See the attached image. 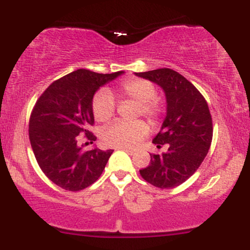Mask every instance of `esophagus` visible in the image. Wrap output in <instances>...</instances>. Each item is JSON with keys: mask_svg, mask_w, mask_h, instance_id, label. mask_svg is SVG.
Returning a JSON list of instances; mask_svg holds the SVG:
<instances>
[{"mask_svg": "<svg viewBox=\"0 0 250 250\" xmlns=\"http://www.w3.org/2000/svg\"><path fill=\"white\" fill-rule=\"evenodd\" d=\"M120 149H122V150H125V151H127L128 154H134L135 153V150L134 149H130V148H127V147H121Z\"/></svg>", "mask_w": 250, "mask_h": 250, "instance_id": "obj_1", "label": "esophagus"}]
</instances>
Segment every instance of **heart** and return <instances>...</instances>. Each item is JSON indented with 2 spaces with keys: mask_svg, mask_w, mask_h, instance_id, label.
Masks as SVG:
<instances>
[{
  "mask_svg": "<svg viewBox=\"0 0 250 250\" xmlns=\"http://www.w3.org/2000/svg\"><path fill=\"white\" fill-rule=\"evenodd\" d=\"M120 94L139 102L137 114H142L151 122L157 121L162 114V105L156 99V88L145 79H128L120 83ZM93 114L96 121L107 122L115 114L116 102L113 94L101 89L93 99ZM149 128L146 122L137 120L133 122L115 121L102 131V141L110 147H133L139 143Z\"/></svg>",
  "mask_w": 250,
  "mask_h": 250,
  "instance_id": "1",
  "label": "heart"
}]
</instances>
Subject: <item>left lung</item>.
Wrapping results in <instances>:
<instances>
[{"mask_svg": "<svg viewBox=\"0 0 250 250\" xmlns=\"http://www.w3.org/2000/svg\"><path fill=\"white\" fill-rule=\"evenodd\" d=\"M135 75L162 88L167 115L154 137L157 148L168 145V151L150 154V163L140 174L159 188H174L193 175L207 156L213 139V122L205 97L186 77L169 68Z\"/></svg>", "mask_w": 250, "mask_h": 250, "instance_id": "left-lung-1", "label": "left lung"}]
</instances>
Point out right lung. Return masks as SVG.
Segmentation results:
<instances>
[{"mask_svg": "<svg viewBox=\"0 0 250 250\" xmlns=\"http://www.w3.org/2000/svg\"><path fill=\"white\" fill-rule=\"evenodd\" d=\"M122 74L77 69L51 83L35 103L29 121L30 145L40 168L59 187L82 190L101 176L114 150L84 151V146H79V135L84 134L90 143L95 141L88 130L94 123V95Z\"/></svg>", "mask_w": 250, "mask_h": 250, "instance_id": "1", "label": "right lung"}]
</instances>
